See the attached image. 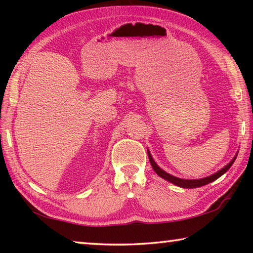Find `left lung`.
Masks as SVG:
<instances>
[{"label":"left lung","instance_id":"8db88e82","mask_svg":"<svg viewBox=\"0 0 253 253\" xmlns=\"http://www.w3.org/2000/svg\"><path fill=\"white\" fill-rule=\"evenodd\" d=\"M147 154H148V158H149V162H151V165L153 169L155 170V173L158 175V176H161L162 178L166 179V181H169L170 183L175 184L176 186L179 187H183V188H195V187H200V186H203V185H207V184L211 183L213 181H215V179L219 178L220 176H222L224 173L228 172V169L232 166V164L235 161V158H237L238 154H235V156L232 158V161H231L228 165H225L223 169H221L219 172L214 173L212 175H210L208 177H204V178H199V179H184V178H179L174 176V175H170L169 173H166L164 169H162L160 166L156 164V162L154 161V158L152 156L151 152L147 149Z\"/></svg>","mask_w":253,"mask_h":253}]
</instances>
